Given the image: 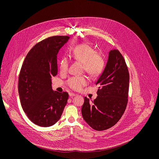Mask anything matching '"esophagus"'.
I'll return each mask as SVG.
<instances>
[{
	"label": "esophagus",
	"instance_id": "obj_1",
	"mask_svg": "<svg viewBox=\"0 0 159 159\" xmlns=\"http://www.w3.org/2000/svg\"><path fill=\"white\" fill-rule=\"evenodd\" d=\"M69 96H70V98H72V97H74V96H76V94H74V93H69Z\"/></svg>",
	"mask_w": 159,
	"mask_h": 159
}]
</instances>
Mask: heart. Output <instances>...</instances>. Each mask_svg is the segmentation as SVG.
<instances>
[{"mask_svg": "<svg viewBox=\"0 0 159 159\" xmlns=\"http://www.w3.org/2000/svg\"><path fill=\"white\" fill-rule=\"evenodd\" d=\"M70 56L77 61L83 63V69L90 76L96 77L102 71L104 66V60L101 54L87 44H80L74 47L70 51ZM69 66V60L63 57L59 61V69L61 73L66 72ZM85 77H73L67 82L69 86L74 90H80L87 84Z\"/></svg>", "mask_w": 159, "mask_h": 159, "instance_id": "1", "label": "heart"}]
</instances>
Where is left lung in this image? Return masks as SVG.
I'll return each mask as SVG.
<instances>
[{
  "mask_svg": "<svg viewBox=\"0 0 159 159\" xmlns=\"http://www.w3.org/2000/svg\"><path fill=\"white\" fill-rule=\"evenodd\" d=\"M129 80L123 57L117 50H111L104 69L95 82L97 98L90 101L85 97L82 107V117L90 127L105 130L120 120L128 102Z\"/></svg>",
  "mask_w": 159,
  "mask_h": 159,
  "instance_id": "left-lung-1",
  "label": "left lung"
}]
</instances>
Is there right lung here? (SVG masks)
Returning <instances> with one entry per match:
<instances>
[{
  "mask_svg": "<svg viewBox=\"0 0 159 159\" xmlns=\"http://www.w3.org/2000/svg\"><path fill=\"white\" fill-rule=\"evenodd\" d=\"M69 39L58 36L40 41L29 52L22 65L18 84L20 104L36 125H55L67 103L69 94L53 90L52 77L58 72L57 55Z\"/></svg>",
  "mask_w": 159,
  "mask_h": 159,
  "instance_id": "add662e5",
  "label": "right lung"
}]
</instances>
